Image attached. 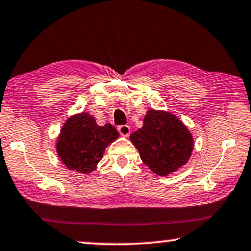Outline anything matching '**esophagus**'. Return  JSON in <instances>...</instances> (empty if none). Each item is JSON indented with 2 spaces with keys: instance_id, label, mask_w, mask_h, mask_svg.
<instances>
[{
  "instance_id": "obj_1",
  "label": "esophagus",
  "mask_w": 251,
  "mask_h": 251,
  "mask_svg": "<svg viewBox=\"0 0 251 251\" xmlns=\"http://www.w3.org/2000/svg\"><path fill=\"white\" fill-rule=\"evenodd\" d=\"M118 131L120 132V134L123 137H128L130 134V126H126V125H123V126H118Z\"/></svg>"
}]
</instances>
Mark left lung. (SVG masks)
Listing matches in <instances>:
<instances>
[{"instance_id":"1","label":"left lung","mask_w":251,"mask_h":251,"mask_svg":"<svg viewBox=\"0 0 251 251\" xmlns=\"http://www.w3.org/2000/svg\"><path fill=\"white\" fill-rule=\"evenodd\" d=\"M140 158L152 172L168 176L190 158L194 139L181 120L164 111L150 110L143 128L130 136Z\"/></svg>"}]
</instances>
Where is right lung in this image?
I'll return each mask as SVG.
<instances>
[{
  "label": "right lung",
  "instance_id": "obj_1",
  "mask_svg": "<svg viewBox=\"0 0 251 251\" xmlns=\"http://www.w3.org/2000/svg\"><path fill=\"white\" fill-rule=\"evenodd\" d=\"M118 137L111 123L100 126L92 115L82 112L65 121L57 138V155L68 169L90 173L103 158L107 145Z\"/></svg>",
  "mask_w": 251,
  "mask_h": 251
}]
</instances>
